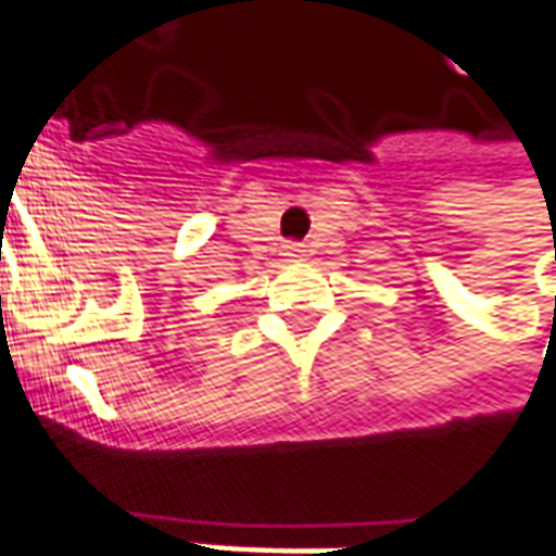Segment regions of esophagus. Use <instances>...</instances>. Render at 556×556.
<instances>
[{"instance_id": "obj_1", "label": "esophagus", "mask_w": 556, "mask_h": 556, "mask_svg": "<svg viewBox=\"0 0 556 556\" xmlns=\"http://www.w3.org/2000/svg\"><path fill=\"white\" fill-rule=\"evenodd\" d=\"M282 255L289 261H301L304 258V249H301L298 242H289V245H282Z\"/></svg>"}]
</instances>
